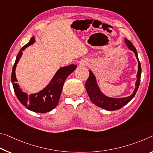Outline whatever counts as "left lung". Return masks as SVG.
<instances>
[{
    "label": "left lung",
    "instance_id": "8db88e82",
    "mask_svg": "<svg viewBox=\"0 0 153 153\" xmlns=\"http://www.w3.org/2000/svg\"><path fill=\"white\" fill-rule=\"evenodd\" d=\"M125 42L126 43V44H127V47L135 53V56H136L138 61V71L137 74V81L135 82V88L131 95L127 97L120 99L111 98L104 95V94L101 92L100 89L99 88V86H97V84L96 82L95 76H94V74L91 71H89V77L87 79L85 84L87 93H88L92 102L94 104H95V105L97 106H98V107L105 109V110L108 111L117 110H119L121 108H123V106L125 105L126 104H127L133 97H134L135 94H136L137 89L139 88L140 77H141L142 74L141 64H140V60L138 59L136 49H135V48L133 46V43L131 42L129 40L127 39H125Z\"/></svg>",
    "mask_w": 153,
    "mask_h": 153
}]
</instances>
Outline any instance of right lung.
Listing matches in <instances>:
<instances>
[{"mask_svg":"<svg viewBox=\"0 0 153 153\" xmlns=\"http://www.w3.org/2000/svg\"><path fill=\"white\" fill-rule=\"evenodd\" d=\"M35 42V37H33L27 44L21 48L20 52L17 55L16 62L12 69L11 82L13 84L14 92L16 94V97L23 105L25 106L29 110L35 111V112L45 113L52 110L59 103L60 96L65 79L69 76V75L74 71V70L76 69L77 65H70L69 66L60 68L59 71L56 73L50 84L44 89L37 93L27 95V94L22 91L20 86L17 84L18 80L16 77L15 71L16 65L18 64L19 60L20 59V57L22 55V51L29 45L33 44Z\"/></svg>","mask_w":153,"mask_h":153,"instance_id":"obj_1","label":"right lung"}]
</instances>
